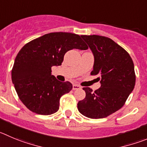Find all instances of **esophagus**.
I'll list each match as a JSON object with an SVG mask.
<instances>
[{
	"instance_id": "esophagus-1",
	"label": "esophagus",
	"mask_w": 147,
	"mask_h": 147,
	"mask_svg": "<svg viewBox=\"0 0 147 147\" xmlns=\"http://www.w3.org/2000/svg\"><path fill=\"white\" fill-rule=\"evenodd\" d=\"M80 88H81V87H80L79 85L75 84L72 86V90H78V89H80Z\"/></svg>"
}]
</instances>
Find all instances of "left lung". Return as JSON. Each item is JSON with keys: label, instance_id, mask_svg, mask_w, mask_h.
<instances>
[{"label": "left lung", "instance_id": "1", "mask_svg": "<svg viewBox=\"0 0 147 147\" xmlns=\"http://www.w3.org/2000/svg\"><path fill=\"white\" fill-rule=\"evenodd\" d=\"M94 56L91 75L98 78L101 87L93 91L83 88L86 98L78 104L79 112L92 119L107 117L125 105L136 83L134 64L129 53L109 38L81 35Z\"/></svg>", "mask_w": 147, "mask_h": 147}]
</instances>
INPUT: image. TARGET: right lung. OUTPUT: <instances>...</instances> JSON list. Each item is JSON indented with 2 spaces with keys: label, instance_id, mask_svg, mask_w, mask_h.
I'll return each mask as SVG.
<instances>
[{
  "label": "right lung",
  "instance_id": "obj_1",
  "mask_svg": "<svg viewBox=\"0 0 147 147\" xmlns=\"http://www.w3.org/2000/svg\"><path fill=\"white\" fill-rule=\"evenodd\" d=\"M73 49H88L80 35L69 32H51L34 39L19 51L11 70L17 95L32 112L49 115L59 109L60 98L72 88L69 82L59 81L51 67L59 66L64 56Z\"/></svg>",
  "mask_w": 147,
  "mask_h": 147
}]
</instances>
